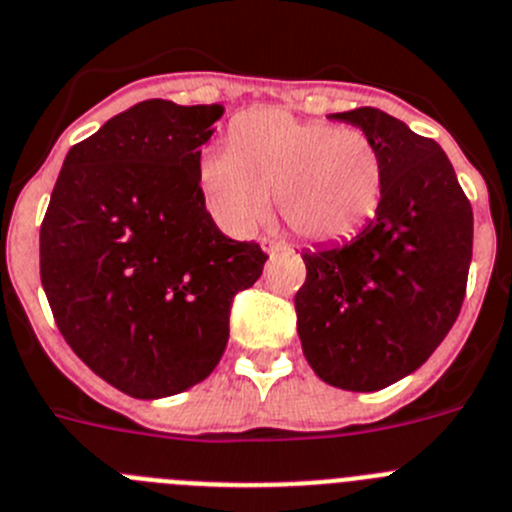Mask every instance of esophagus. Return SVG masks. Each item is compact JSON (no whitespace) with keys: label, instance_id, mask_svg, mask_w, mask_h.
<instances>
[{"label":"esophagus","instance_id":"esophagus-1","mask_svg":"<svg viewBox=\"0 0 512 512\" xmlns=\"http://www.w3.org/2000/svg\"><path fill=\"white\" fill-rule=\"evenodd\" d=\"M260 245H262V250L267 252V255H273V252L288 250V245H285V242H278V239H262Z\"/></svg>","mask_w":512,"mask_h":512}]
</instances>
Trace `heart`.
<instances>
[{
  "instance_id": "obj_1",
  "label": "heart",
  "mask_w": 512,
  "mask_h": 512,
  "mask_svg": "<svg viewBox=\"0 0 512 512\" xmlns=\"http://www.w3.org/2000/svg\"><path fill=\"white\" fill-rule=\"evenodd\" d=\"M199 181L229 232L260 227L275 193L280 216L298 237L336 242L375 216L382 155L362 130L262 107L232 124V150L211 147L201 155Z\"/></svg>"
}]
</instances>
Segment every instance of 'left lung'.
I'll return each instance as SVG.
<instances>
[{"mask_svg": "<svg viewBox=\"0 0 512 512\" xmlns=\"http://www.w3.org/2000/svg\"><path fill=\"white\" fill-rule=\"evenodd\" d=\"M331 119L375 140L382 196L357 237L303 252L298 336L321 380L372 393L418 370L457 321L474 219L439 142L375 107Z\"/></svg>", "mask_w": 512, "mask_h": 512, "instance_id": "1", "label": "left lung"}]
</instances>
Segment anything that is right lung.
Returning <instances> with one entry per match:
<instances>
[{
    "label": "right lung",
    "mask_w": 512,
    "mask_h": 512,
    "mask_svg": "<svg viewBox=\"0 0 512 512\" xmlns=\"http://www.w3.org/2000/svg\"><path fill=\"white\" fill-rule=\"evenodd\" d=\"M222 104L147 99L68 150L40 227V280L68 347L140 400L206 380L239 290L262 275L257 242L206 211L201 145Z\"/></svg>",
    "instance_id": "1"
}]
</instances>
